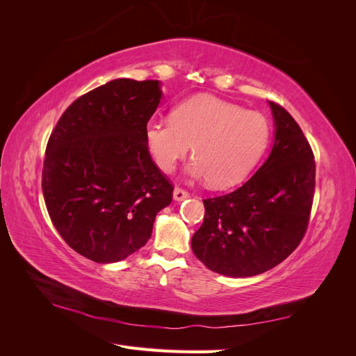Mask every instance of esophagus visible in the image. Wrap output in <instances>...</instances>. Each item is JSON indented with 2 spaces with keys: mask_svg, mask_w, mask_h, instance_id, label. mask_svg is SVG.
I'll use <instances>...</instances> for the list:
<instances>
[{
  "mask_svg": "<svg viewBox=\"0 0 356 356\" xmlns=\"http://www.w3.org/2000/svg\"><path fill=\"white\" fill-rule=\"evenodd\" d=\"M188 197H190V195H188V193H187L186 190L178 188V187L174 190V200L182 202V200H186V199H188Z\"/></svg>",
  "mask_w": 356,
  "mask_h": 356,
  "instance_id": "esophagus-1",
  "label": "esophagus"
}]
</instances>
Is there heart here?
<instances>
[{"label": "heart", "mask_w": 356, "mask_h": 356, "mask_svg": "<svg viewBox=\"0 0 356 356\" xmlns=\"http://www.w3.org/2000/svg\"><path fill=\"white\" fill-rule=\"evenodd\" d=\"M144 138L161 172H174L193 144L195 157L187 174L227 188L241 184L261 160L270 141V124L260 113L202 95L182 102L174 115L148 118Z\"/></svg>", "instance_id": "obj_1"}]
</instances>
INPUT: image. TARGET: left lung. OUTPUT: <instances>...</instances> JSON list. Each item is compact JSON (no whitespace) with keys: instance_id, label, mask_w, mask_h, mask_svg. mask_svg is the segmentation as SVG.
Masks as SVG:
<instances>
[{"instance_id":"1","label":"left lung","mask_w":356,"mask_h":356,"mask_svg":"<svg viewBox=\"0 0 356 356\" xmlns=\"http://www.w3.org/2000/svg\"><path fill=\"white\" fill-rule=\"evenodd\" d=\"M272 152L242 187L203 200L204 218L191 250L209 270L250 277L270 270L303 239L315 191V160L300 126L268 102Z\"/></svg>"}]
</instances>
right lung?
I'll list each match as a JSON object with an SVG mask.
<instances>
[{
    "label": "right lung",
    "mask_w": 356,
    "mask_h": 356,
    "mask_svg": "<svg viewBox=\"0 0 356 356\" xmlns=\"http://www.w3.org/2000/svg\"><path fill=\"white\" fill-rule=\"evenodd\" d=\"M161 83L117 79L74 101L51 132L42 195L62 239L101 264L117 263L152 238L174 187L149 156L144 127Z\"/></svg>",
    "instance_id": "add662e5"
}]
</instances>
